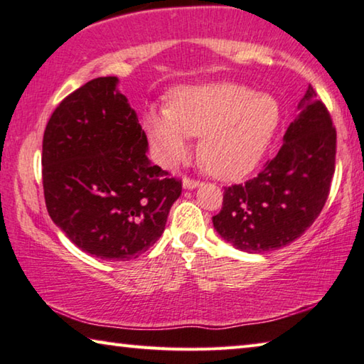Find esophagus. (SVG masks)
<instances>
[{"instance_id": "obj_1", "label": "esophagus", "mask_w": 364, "mask_h": 364, "mask_svg": "<svg viewBox=\"0 0 364 364\" xmlns=\"http://www.w3.org/2000/svg\"><path fill=\"white\" fill-rule=\"evenodd\" d=\"M199 181L196 180H189V178H184L183 180V189H196L197 186H199Z\"/></svg>"}]
</instances>
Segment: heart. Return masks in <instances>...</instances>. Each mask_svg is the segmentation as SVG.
<instances>
[{"label": "heart", "instance_id": "1", "mask_svg": "<svg viewBox=\"0 0 364 364\" xmlns=\"http://www.w3.org/2000/svg\"><path fill=\"white\" fill-rule=\"evenodd\" d=\"M279 123L281 104L273 95L234 82L176 88L168 109L149 107L143 120L162 167L186 157L189 136L200 138V162L225 181L241 180L258 167Z\"/></svg>", "mask_w": 364, "mask_h": 364}]
</instances>
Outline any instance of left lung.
Masks as SVG:
<instances>
[{
	"instance_id": "8db88e82",
	"label": "left lung",
	"mask_w": 364,
	"mask_h": 364,
	"mask_svg": "<svg viewBox=\"0 0 364 364\" xmlns=\"http://www.w3.org/2000/svg\"><path fill=\"white\" fill-rule=\"evenodd\" d=\"M334 170L336 130L310 85L278 156L254 180L225 189L213 228L223 241L249 254L284 247L321 213Z\"/></svg>"
}]
</instances>
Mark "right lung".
<instances>
[{
	"mask_svg": "<svg viewBox=\"0 0 364 364\" xmlns=\"http://www.w3.org/2000/svg\"><path fill=\"white\" fill-rule=\"evenodd\" d=\"M147 138L119 78L85 83L59 104L43 136L51 220L86 254L128 262L162 236L181 181L147 159Z\"/></svg>",
	"mask_w": 364,
	"mask_h": 364,
	"instance_id": "right-lung-1",
	"label": "right lung"
}]
</instances>
